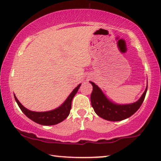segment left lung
Listing matches in <instances>:
<instances>
[{
    "mask_svg": "<svg viewBox=\"0 0 161 161\" xmlns=\"http://www.w3.org/2000/svg\"><path fill=\"white\" fill-rule=\"evenodd\" d=\"M89 82L93 86L91 94V103L95 113L101 118L111 121H122L135 114L143 102L148 89L147 80L146 88L139 99L133 103L120 104L114 103L107 97L102 89L93 81H90Z\"/></svg>",
    "mask_w": 161,
    "mask_h": 161,
    "instance_id": "left-lung-1",
    "label": "left lung"
}]
</instances>
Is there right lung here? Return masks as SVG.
I'll use <instances>...</instances> for the list:
<instances>
[{
    "label": "right lung",
    "mask_w": 161,
    "mask_h": 161,
    "mask_svg": "<svg viewBox=\"0 0 161 161\" xmlns=\"http://www.w3.org/2000/svg\"><path fill=\"white\" fill-rule=\"evenodd\" d=\"M81 84H80L76 88L73 89V91L71 92L66 100L59 107L47 111H34L29 110L22 105V103L19 102L15 94L14 97L21 111L30 119H31L35 123L43 125V126H52V125L58 124L63 121L69 116L70 109L72 108V99L77 94Z\"/></svg>",
    "instance_id": "1"
}]
</instances>
